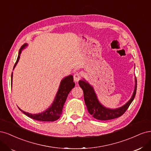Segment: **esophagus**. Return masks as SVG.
<instances>
[{"label": "esophagus", "instance_id": "obj_1", "mask_svg": "<svg viewBox=\"0 0 151 151\" xmlns=\"http://www.w3.org/2000/svg\"><path fill=\"white\" fill-rule=\"evenodd\" d=\"M81 75L78 72H76V73H75L74 76H73V78H74V81L75 83H77L78 81L80 79H81Z\"/></svg>", "mask_w": 151, "mask_h": 151}]
</instances>
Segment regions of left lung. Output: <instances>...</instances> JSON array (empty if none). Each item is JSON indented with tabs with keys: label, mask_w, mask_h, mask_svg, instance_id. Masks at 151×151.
Here are the masks:
<instances>
[{
	"label": "left lung",
	"mask_w": 151,
	"mask_h": 151,
	"mask_svg": "<svg viewBox=\"0 0 151 151\" xmlns=\"http://www.w3.org/2000/svg\"><path fill=\"white\" fill-rule=\"evenodd\" d=\"M135 85L133 95L131 99L124 105L120 108L111 109L102 105L97 99L93 86H91L85 79L79 81L80 86L83 91L84 100L90 114L93 118L99 120H108L118 118L122 115L134 100L137 90V80L135 78Z\"/></svg>",
	"instance_id": "obj_1"
}]
</instances>
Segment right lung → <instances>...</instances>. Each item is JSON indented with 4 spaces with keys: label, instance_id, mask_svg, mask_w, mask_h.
Returning <instances> with one entry per match:
<instances>
[{
    "label": "right lung",
    "instance_id": "obj_1",
    "mask_svg": "<svg viewBox=\"0 0 151 151\" xmlns=\"http://www.w3.org/2000/svg\"><path fill=\"white\" fill-rule=\"evenodd\" d=\"M27 46V44H24L23 46H22L21 49L19 50L17 59L15 65H14V68H15L17 63L19 61L22 50ZM11 79L12 81V73L11 75ZM75 86V83L73 82V76L72 75H69L64 78L60 83L59 89H58L55 100L53 101L51 106H50V108H48L46 110L43 111L42 113L38 114H31L26 112V111L21 110L19 108V109L26 115L29 116V117L35 119L36 120L45 122L55 121L59 119L61 115L63 106H64V104L66 100L67 96L68 95L70 91L74 88Z\"/></svg>",
    "mask_w": 151,
    "mask_h": 151
}]
</instances>
